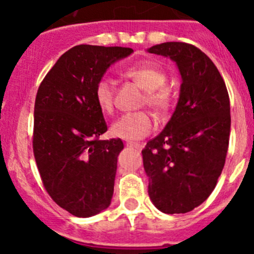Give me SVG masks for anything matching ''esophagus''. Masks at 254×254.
<instances>
[{"label":"esophagus","instance_id":"obj_1","mask_svg":"<svg viewBox=\"0 0 254 254\" xmlns=\"http://www.w3.org/2000/svg\"><path fill=\"white\" fill-rule=\"evenodd\" d=\"M127 147H133V148H136V149H142L143 147H144L143 143H136V142H127Z\"/></svg>","mask_w":254,"mask_h":254}]
</instances>
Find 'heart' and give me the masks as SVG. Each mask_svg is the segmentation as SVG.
<instances>
[{"label": "heart", "instance_id": "obj_1", "mask_svg": "<svg viewBox=\"0 0 254 254\" xmlns=\"http://www.w3.org/2000/svg\"><path fill=\"white\" fill-rule=\"evenodd\" d=\"M125 75L145 89L143 103H147L158 114H164L170 109L173 101V90L165 84L166 72L164 69L152 64L143 63L127 67ZM94 100L102 112H114L115 88L111 79L102 76L97 80L94 85ZM154 125L156 121L149 112H127L111 125V134L121 139H140L152 133Z\"/></svg>", "mask_w": 254, "mask_h": 254}]
</instances>
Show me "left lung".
I'll return each mask as SVG.
<instances>
[{
    "label": "left lung",
    "instance_id": "left-lung-1",
    "mask_svg": "<svg viewBox=\"0 0 254 254\" xmlns=\"http://www.w3.org/2000/svg\"><path fill=\"white\" fill-rule=\"evenodd\" d=\"M148 52L170 57L183 83L173 118L142 151L148 194L165 213H187L212 193L230 138V100L215 64L199 48L166 42Z\"/></svg>",
    "mask_w": 254,
    "mask_h": 254
}]
</instances>
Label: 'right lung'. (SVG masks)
Listing matches in <instances>:
<instances>
[{
  "label": "right lung",
  "mask_w": 254,
  "mask_h": 254,
  "mask_svg": "<svg viewBox=\"0 0 254 254\" xmlns=\"http://www.w3.org/2000/svg\"><path fill=\"white\" fill-rule=\"evenodd\" d=\"M127 47L79 45L47 72L34 103L33 152L43 187L61 208L78 217L106 209L114 194L123 140H100L107 131L94 85Z\"/></svg>",
  "instance_id": "add662e5"
}]
</instances>
